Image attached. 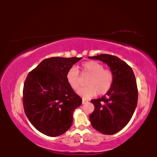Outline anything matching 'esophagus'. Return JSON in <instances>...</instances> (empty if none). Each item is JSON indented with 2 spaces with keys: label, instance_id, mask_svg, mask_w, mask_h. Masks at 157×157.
Masks as SVG:
<instances>
[{
  "label": "esophagus",
  "instance_id": "1",
  "mask_svg": "<svg viewBox=\"0 0 157 157\" xmlns=\"http://www.w3.org/2000/svg\"><path fill=\"white\" fill-rule=\"evenodd\" d=\"M88 101H87L86 99H84V98H83L82 99V104H85V103H86Z\"/></svg>",
  "mask_w": 157,
  "mask_h": 157
}]
</instances>
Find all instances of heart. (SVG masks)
I'll use <instances>...</instances> for the list:
<instances>
[{
    "instance_id": "heart-1",
    "label": "heart",
    "mask_w": 157,
    "mask_h": 157,
    "mask_svg": "<svg viewBox=\"0 0 157 157\" xmlns=\"http://www.w3.org/2000/svg\"><path fill=\"white\" fill-rule=\"evenodd\" d=\"M82 73L89 75L90 78L86 82V86L78 90V94L84 98H90L95 94L104 95L112 86L114 75L109 69L105 68L104 64L97 61H89L83 63L81 66ZM66 79L74 90H78L81 85V78L78 68L73 66L68 71Z\"/></svg>"
}]
</instances>
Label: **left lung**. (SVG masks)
Segmentation results:
<instances>
[{
  "mask_svg": "<svg viewBox=\"0 0 157 157\" xmlns=\"http://www.w3.org/2000/svg\"><path fill=\"white\" fill-rule=\"evenodd\" d=\"M89 58L107 63L113 73L114 80L109 91L104 96L91 100L95 109L89 119L97 131L107 135L114 134L127 125L136 107V78L132 68L118 57L102 54Z\"/></svg>",
  "mask_w": 157,
  "mask_h": 157,
  "instance_id": "8db88e82",
  "label": "left lung"
}]
</instances>
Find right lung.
Returning <instances> with one entry per match:
<instances>
[{
  "label": "right lung",
  "instance_id": "obj_1",
  "mask_svg": "<svg viewBox=\"0 0 157 157\" xmlns=\"http://www.w3.org/2000/svg\"><path fill=\"white\" fill-rule=\"evenodd\" d=\"M82 57H50L28 73L23 90L25 113L42 134L58 136L70 128L73 113L82 100L69 85L66 74Z\"/></svg>",
  "mask_w": 157,
  "mask_h": 157
}]
</instances>
